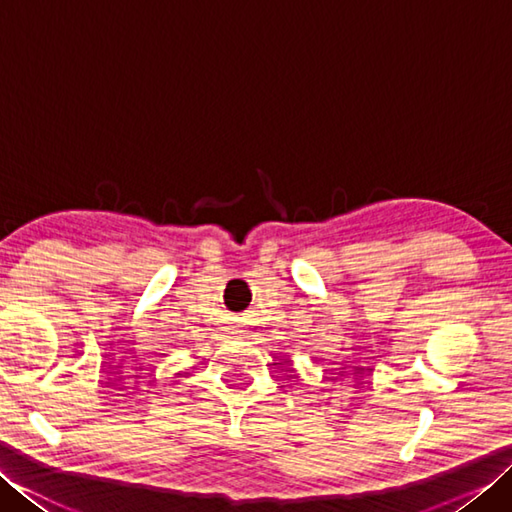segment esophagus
<instances>
[{
  "mask_svg": "<svg viewBox=\"0 0 512 512\" xmlns=\"http://www.w3.org/2000/svg\"><path fill=\"white\" fill-rule=\"evenodd\" d=\"M237 332H239V336H248V330L244 328V325H239V330H237Z\"/></svg>",
  "mask_w": 512,
  "mask_h": 512,
  "instance_id": "1",
  "label": "esophagus"
}]
</instances>
